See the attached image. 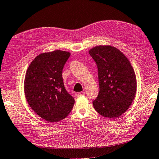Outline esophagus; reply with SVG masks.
<instances>
[{"instance_id": "obj_1", "label": "esophagus", "mask_w": 159, "mask_h": 159, "mask_svg": "<svg viewBox=\"0 0 159 159\" xmlns=\"http://www.w3.org/2000/svg\"><path fill=\"white\" fill-rule=\"evenodd\" d=\"M85 94V91H81V92H79L78 93V96H81V95H84Z\"/></svg>"}]
</instances>
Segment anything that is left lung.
I'll return each instance as SVG.
<instances>
[{
    "label": "left lung",
    "instance_id": "obj_1",
    "mask_svg": "<svg viewBox=\"0 0 159 159\" xmlns=\"http://www.w3.org/2000/svg\"><path fill=\"white\" fill-rule=\"evenodd\" d=\"M98 69L99 91L93 102L99 114L117 118L129 108L135 98L137 78L133 66L123 52L109 45L89 50Z\"/></svg>",
    "mask_w": 159,
    "mask_h": 159
}]
</instances>
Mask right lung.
Returning a JSON list of instances; mask_svg holds the SVG:
<instances>
[{
    "label": "right lung",
    "instance_id": "1",
    "mask_svg": "<svg viewBox=\"0 0 159 159\" xmlns=\"http://www.w3.org/2000/svg\"><path fill=\"white\" fill-rule=\"evenodd\" d=\"M69 52L41 53L32 60L25 75L24 89L28 105L49 122L66 118L74 107V98L65 89L62 70Z\"/></svg>",
    "mask_w": 159,
    "mask_h": 159
}]
</instances>
